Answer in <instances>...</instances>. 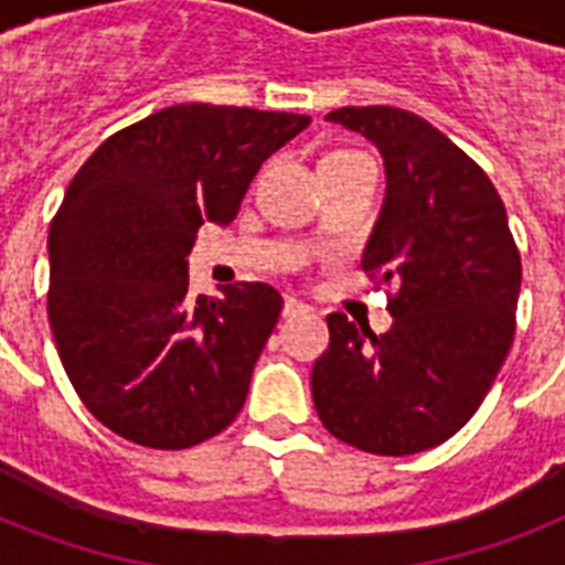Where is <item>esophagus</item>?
<instances>
[{
    "label": "esophagus",
    "mask_w": 565,
    "mask_h": 565,
    "mask_svg": "<svg viewBox=\"0 0 565 565\" xmlns=\"http://www.w3.org/2000/svg\"><path fill=\"white\" fill-rule=\"evenodd\" d=\"M284 319H292V317H301V313H310V308L308 305H305V301H299V299H292V296H287V299H284Z\"/></svg>",
    "instance_id": "esophagus-1"
}]
</instances>
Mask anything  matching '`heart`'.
Wrapping results in <instances>:
<instances>
[{"label":"heart","instance_id":"heart-1","mask_svg":"<svg viewBox=\"0 0 565 565\" xmlns=\"http://www.w3.org/2000/svg\"><path fill=\"white\" fill-rule=\"evenodd\" d=\"M358 163H372L366 154L361 152H349V149H337V152H328L326 158H322V163H319V170H322V175H328V172H340V170H349V167H358Z\"/></svg>","mask_w":565,"mask_h":565}]
</instances>
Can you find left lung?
I'll use <instances>...</instances> for the list:
<instances>
[{"label": "left lung", "mask_w": 565, "mask_h": 565, "mask_svg": "<svg viewBox=\"0 0 565 565\" xmlns=\"http://www.w3.org/2000/svg\"><path fill=\"white\" fill-rule=\"evenodd\" d=\"M326 119L384 158V204L361 266L398 292L381 337L328 317L313 404L322 425L361 451H428L472 419L513 343L522 260L508 211L487 172L411 110L370 105Z\"/></svg>", "instance_id": "obj_1"}]
</instances>
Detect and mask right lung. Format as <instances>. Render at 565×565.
Segmentation results:
<instances>
[{"mask_svg":"<svg viewBox=\"0 0 565 565\" xmlns=\"http://www.w3.org/2000/svg\"><path fill=\"white\" fill-rule=\"evenodd\" d=\"M310 117L172 105L108 137L75 172L49 228V326L96 419L146 448H190L243 411L281 317L260 281L190 299L204 222L228 225L260 163Z\"/></svg>","mask_w":565,"mask_h":565,"instance_id":"right-lung-1","label":"right lung"}]
</instances>
